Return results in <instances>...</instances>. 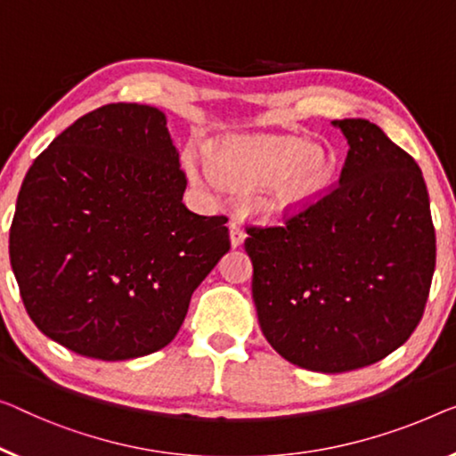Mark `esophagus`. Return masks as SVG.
Returning <instances> with one entry per match:
<instances>
[{
	"label": "esophagus",
	"instance_id": "34e87169",
	"mask_svg": "<svg viewBox=\"0 0 456 456\" xmlns=\"http://www.w3.org/2000/svg\"><path fill=\"white\" fill-rule=\"evenodd\" d=\"M246 231L240 225L237 221H231L229 223V240H231V246L233 248H240L243 241H246Z\"/></svg>",
	"mask_w": 456,
	"mask_h": 456
}]
</instances>
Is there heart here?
<instances>
[{"instance_id": "obj_1", "label": "heart", "mask_w": 456, "mask_h": 456, "mask_svg": "<svg viewBox=\"0 0 456 456\" xmlns=\"http://www.w3.org/2000/svg\"><path fill=\"white\" fill-rule=\"evenodd\" d=\"M208 167L231 192L249 190V207L264 219L284 221L322 199L336 175V155L298 134H231L210 145Z\"/></svg>"}]
</instances>
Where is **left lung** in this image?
I'll list each match as a JSON object with an SVG mask.
<instances>
[{
    "mask_svg": "<svg viewBox=\"0 0 456 456\" xmlns=\"http://www.w3.org/2000/svg\"><path fill=\"white\" fill-rule=\"evenodd\" d=\"M348 141L339 184L284 227H249L262 334L301 369L375 364L422 319L436 237L422 169L377 125L331 120Z\"/></svg>",
    "mask_w": 456,
    "mask_h": 456,
    "instance_id": "8db88e82",
    "label": "left lung"
}]
</instances>
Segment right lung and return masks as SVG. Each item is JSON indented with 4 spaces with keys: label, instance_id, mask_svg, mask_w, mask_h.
I'll list each match as a JSON object with an SVG mask.
<instances>
[{
    "label": "right lung",
    "instance_id": "right-lung-1",
    "mask_svg": "<svg viewBox=\"0 0 456 456\" xmlns=\"http://www.w3.org/2000/svg\"><path fill=\"white\" fill-rule=\"evenodd\" d=\"M186 175L159 108L106 104L26 174L10 229L24 307L46 338L98 360L161 350L227 254V216L182 196Z\"/></svg>",
    "mask_w": 456,
    "mask_h": 456
}]
</instances>
